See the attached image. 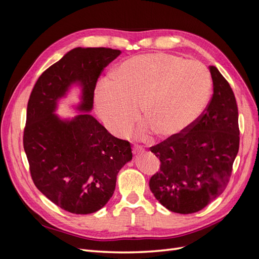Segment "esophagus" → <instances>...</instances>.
Returning a JSON list of instances; mask_svg holds the SVG:
<instances>
[{"mask_svg":"<svg viewBox=\"0 0 259 259\" xmlns=\"http://www.w3.org/2000/svg\"><path fill=\"white\" fill-rule=\"evenodd\" d=\"M133 152H134L135 154H140V153H144V152H145V150H144V148H143V147H140V146H135V147H134V149H133Z\"/></svg>","mask_w":259,"mask_h":259,"instance_id":"34e87169","label":"esophagus"}]
</instances>
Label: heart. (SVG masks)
<instances>
[{"label":"heart","mask_w":259,"mask_h":259,"mask_svg":"<svg viewBox=\"0 0 259 259\" xmlns=\"http://www.w3.org/2000/svg\"><path fill=\"white\" fill-rule=\"evenodd\" d=\"M210 88L209 72L201 62L164 53L145 54L124 61L113 81H101L95 103L113 135L131 131L139 108L145 123L136 137L155 132L169 138L184 134L197 122L206 108Z\"/></svg>","instance_id":"obj_1"}]
</instances>
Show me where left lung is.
Returning <instances> with one entry per match:
<instances>
[{"mask_svg": "<svg viewBox=\"0 0 259 259\" xmlns=\"http://www.w3.org/2000/svg\"><path fill=\"white\" fill-rule=\"evenodd\" d=\"M208 69L213 97L204 113L186 134L150 148L161 167L149 187L155 199L174 213H195L219 197L229 183L239 151L236 97L219 70Z\"/></svg>", "mask_w": 259, "mask_h": 259, "instance_id": "obj_1", "label": "left lung"}]
</instances>
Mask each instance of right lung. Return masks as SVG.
Returning <instances> with one entry per match:
<instances>
[{"instance_id": "1", "label": "right lung", "mask_w": 259, "mask_h": 259, "mask_svg": "<svg viewBox=\"0 0 259 259\" xmlns=\"http://www.w3.org/2000/svg\"><path fill=\"white\" fill-rule=\"evenodd\" d=\"M120 50L75 48L38 77L27 108L23 148L36 188L72 214L103 208L115 189L120 169L133 158L131 145L115 138L90 112L98 77ZM73 87L80 90L79 113L56 112Z\"/></svg>"}]
</instances>
